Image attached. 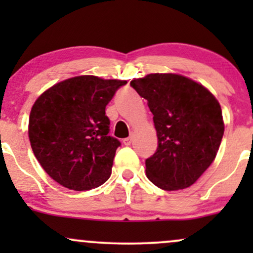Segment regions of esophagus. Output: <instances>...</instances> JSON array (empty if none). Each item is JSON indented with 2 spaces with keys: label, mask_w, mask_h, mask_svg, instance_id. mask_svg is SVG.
I'll use <instances>...</instances> for the list:
<instances>
[{
  "label": "esophagus",
  "mask_w": 253,
  "mask_h": 253,
  "mask_svg": "<svg viewBox=\"0 0 253 253\" xmlns=\"http://www.w3.org/2000/svg\"><path fill=\"white\" fill-rule=\"evenodd\" d=\"M132 140H133V136H132V135H129L128 138L124 139V144L126 145V146H128V145L132 144Z\"/></svg>",
  "instance_id": "esophagus-1"
}]
</instances>
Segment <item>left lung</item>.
<instances>
[{
    "label": "left lung",
    "mask_w": 253,
    "mask_h": 253,
    "mask_svg": "<svg viewBox=\"0 0 253 253\" xmlns=\"http://www.w3.org/2000/svg\"><path fill=\"white\" fill-rule=\"evenodd\" d=\"M130 86L147 100L158 147L145 161L146 175L164 190L194 184L215 159L223 135L221 107L211 91L176 74H150Z\"/></svg>",
    "instance_id": "8db88e82"
}]
</instances>
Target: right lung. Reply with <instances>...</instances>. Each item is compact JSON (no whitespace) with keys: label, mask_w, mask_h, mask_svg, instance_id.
<instances>
[{"label":"right lung","mask_w":253,"mask_h":253,"mask_svg":"<svg viewBox=\"0 0 253 253\" xmlns=\"http://www.w3.org/2000/svg\"><path fill=\"white\" fill-rule=\"evenodd\" d=\"M126 81L77 76L54 84L32 107L28 136L51 178L69 189L100 187L121 143L110 136L106 106Z\"/></svg>","instance_id":"1"}]
</instances>
